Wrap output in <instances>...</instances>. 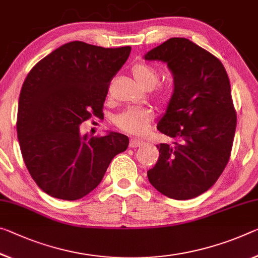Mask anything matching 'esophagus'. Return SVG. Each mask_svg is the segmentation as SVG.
<instances>
[{
	"mask_svg": "<svg viewBox=\"0 0 258 258\" xmlns=\"http://www.w3.org/2000/svg\"><path fill=\"white\" fill-rule=\"evenodd\" d=\"M145 142L141 140H138V139H131L130 140V148H138V147H141Z\"/></svg>",
	"mask_w": 258,
	"mask_h": 258,
	"instance_id": "esophagus-1",
	"label": "esophagus"
}]
</instances>
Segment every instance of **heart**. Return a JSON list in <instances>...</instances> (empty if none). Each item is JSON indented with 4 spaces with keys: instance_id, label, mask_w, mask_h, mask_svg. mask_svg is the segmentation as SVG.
Segmentation results:
<instances>
[{
    "instance_id": "b5f03b06",
    "label": "heart",
    "mask_w": 258,
    "mask_h": 258,
    "mask_svg": "<svg viewBox=\"0 0 258 258\" xmlns=\"http://www.w3.org/2000/svg\"><path fill=\"white\" fill-rule=\"evenodd\" d=\"M131 72L137 83L147 89H151L158 83V71L147 63L134 64ZM157 97L163 99L164 93L161 91L157 94ZM153 120L154 113L148 108H128L114 118L118 128L134 136H144L148 132Z\"/></svg>"
}]
</instances>
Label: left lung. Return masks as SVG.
Masks as SVG:
<instances>
[{"instance_id": "left-lung-1", "label": "left lung", "mask_w": 258, "mask_h": 258, "mask_svg": "<svg viewBox=\"0 0 258 258\" xmlns=\"http://www.w3.org/2000/svg\"><path fill=\"white\" fill-rule=\"evenodd\" d=\"M162 60L173 76V94L157 130L173 139L157 145L148 175L163 195L189 200L217 181L230 159L236 113L222 62L185 38H171L145 55Z\"/></svg>"}]
</instances>
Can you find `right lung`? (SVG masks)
Returning <instances> with one entry per match:
<instances>
[{
    "mask_svg": "<svg viewBox=\"0 0 258 258\" xmlns=\"http://www.w3.org/2000/svg\"><path fill=\"white\" fill-rule=\"evenodd\" d=\"M131 47L103 48L72 41L36 63L20 91L17 134L24 162L41 189L75 201L99 186L128 138L80 136L79 126L100 117L110 81Z\"/></svg>",
    "mask_w": 258,
    "mask_h": 258,
    "instance_id": "1",
    "label": "right lung"
}]
</instances>
